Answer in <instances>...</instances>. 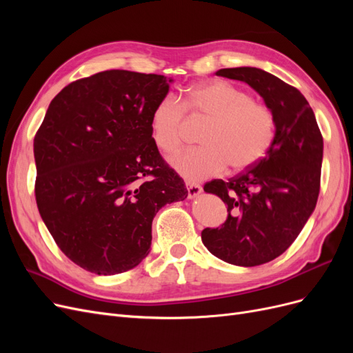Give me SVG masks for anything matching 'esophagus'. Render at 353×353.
<instances>
[{"label": "esophagus", "instance_id": "34e87169", "mask_svg": "<svg viewBox=\"0 0 353 353\" xmlns=\"http://www.w3.org/2000/svg\"><path fill=\"white\" fill-rule=\"evenodd\" d=\"M185 185L188 190V197H196L201 193V185L197 183H191V181H187Z\"/></svg>", "mask_w": 353, "mask_h": 353}]
</instances>
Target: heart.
Listing matches in <instances>:
<instances>
[{"label": "heart", "mask_w": 353, "mask_h": 353, "mask_svg": "<svg viewBox=\"0 0 353 353\" xmlns=\"http://www.w3.org/2000/svg\"><path fill=\"white\" fill-rule=\"evenodd\" d=\"M206 121L199 135L200 147L187 148L170 157L179 175L197 181L215 176L227 165L234 172L259 163L270 152L276 134L274 112L231 83L212 81L190 88L181 103L170 97L153 109L150 128L160 152L172 153L184 141L187 117Z\"/></svg>", "instance_id": "1"}]
</instances>
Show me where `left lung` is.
<instances>
[{"mask_svg": "<svg viewBox=\"0 0 353 353\" xmlns=\"http://www.w3.org/2000/svg\"><path fill=\"white\" fill-rule=\"evenodd\" d=\"M216 74L258 91L275 114L276 134L259 163L203 187L225 203L228 216L221 227L203 230L201 241L228 263L258 266L290 248L315 209L323 135L303 94L280 78L256 68L221 69Z\"/></svg>", "mask_w": 353, "mask_h": 353, "instance_id": "obj_1", "label": "left lung"}]
</instances>
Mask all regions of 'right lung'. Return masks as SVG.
<instances>
[{"mask_svg": "<svg viewBox=\"0 0 353 353\" xmlns=\"http://www.w3.org/2000/svg\"><path fill=\"white\" fill-rule=\"evenodd\" d=\"M169 82L116 69L73 81L52 99L35 134L39 215L85 271L134 268L150 252L159 209L188 194L152 137V113Z\"/></svg>", "mask_w": 353, "mask_h": 353, "instance_id": "right-lung-1", "label": "right lung"}]
</instances>
